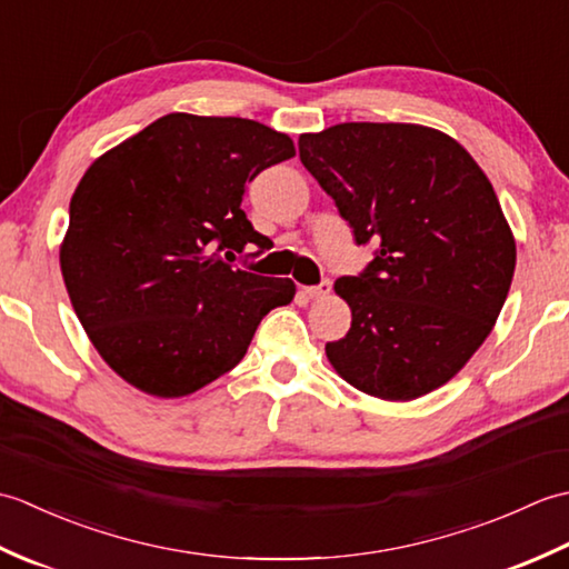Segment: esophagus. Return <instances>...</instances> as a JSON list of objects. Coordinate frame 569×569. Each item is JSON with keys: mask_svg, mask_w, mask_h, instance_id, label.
<instances>
[{"mask_svg": "<svg viewBox=\"0 0 569 569\" xmlns=\"http://www.w3.org/2000/svg\"><path fill=\"white\" fill-rule=\"evenodd\" d=\"M330 291H332V283H330V281H322V283H318V286H308V288H306V293H308L310 298H325V296H330Z\"/></svg>", "mask_w": 569, "mask_h": 569, "instance_id": "obj_1", "label": "esophagus"}]
</instances>
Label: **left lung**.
<instances>
[{
	"label": "left lung",
	"mask_w": 569,
	"mask_h": 569,
	"mask_svg": "<svg viewBox=\"0 0 569 569\" xmlns=\"http://www.w3.org/2000/svg\"><path fill=\"white\" fill-rule=\"evenodd\" d=\"M300 161L352 224L381 241L337 278L352 328L325 345L332 369L381 401H413L459 373L509 296L516 239L487 173L440 129L345 122L300 134Z\"/></svg>",
	"instance_id": "8db88e82"
}]
</instances>
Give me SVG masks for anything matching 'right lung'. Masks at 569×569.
Returning <instances> with one entry per match:
<instances>
[{
	"label": "right lung",
	"instance_id": "obj_1",
	"mask_svg": "<svg viewBox=\"0 0 569 569\" xmlns=\"http://www.w3.org/2000/svg\"><path fill=\"white\" fill-rule=\"evenodd\" d=\"M293 156L291 137L253 119L171 112L92 161L70 198L60 271L117 377L156 398L196 393L239 365L266 312L291 303V278L224 259L269 247L241 196Z\"/></svg>",
	"mask_w": 569,
	"mask_h": 569
}]
</instances>
